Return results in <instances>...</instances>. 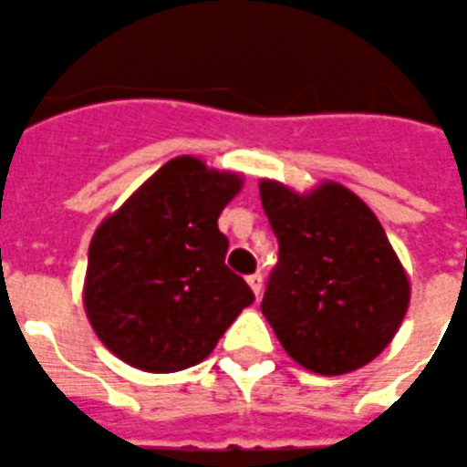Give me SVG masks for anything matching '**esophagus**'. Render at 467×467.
Masks as SVG:
<instances>
[{
	"label": "esophagus",
	"mask_w": 467,
	"mask_h": 467,
	"mask_svg": "<svg viewBox=\"0 0 467 467\" xmlns=\"http://www.w3.org/2000/svg\"><path fill=\"white\" fill-rule=\"evenodd\" d=\"M247 284H249V289L254 291V296L259 298V294H262V274H249Z\"/></svg>",
	"instance_id": "34e87169"
}]
</instances>
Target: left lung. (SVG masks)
I'll list each match as a JSON object with an SVG mask.
<instances>
[{"mask_svg": "<svg viewBox=\"0 0 467 467\" xmlns=\"http://www.w3.org/2000/svg\"><path fill=\"white\" fill-rule=\"evenodd\" d=\"M259 198L279 240L262 298L279 343L318 375L365 368L391 343L411 296L377 215L333 181L301 195L265 178Z\"/></svg>", "mask_w": 467, "mask_h": 467, "instance_id": "8db88e82", "label": "left lung"}]
</instances>
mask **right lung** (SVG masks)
<instances>
[{
	"mask_svg": "<svg viewBox=\"0 0 467 467\" xmlns=\"http://www.w3.org/2000/svg\"><path fill=\"white\" fill-rule=\"evenodd\" d=\"M240 188V173L176 156L99 223L83 304L119 360L159 375L193 368L254 301L225 266L230 242L218 227Z\"/></svg>",
	"mask_w": 467,
	"mask_h": 467,
	"instance_id": "right-lung-1",
	"label": "right lung"
}]
</instances>
